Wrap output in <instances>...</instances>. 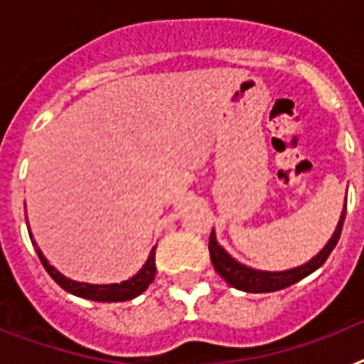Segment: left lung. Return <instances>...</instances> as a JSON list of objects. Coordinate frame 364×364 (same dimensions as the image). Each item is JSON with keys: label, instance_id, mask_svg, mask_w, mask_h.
I'll use <instances>...</instances> for the list:
<instances>
[{"label": "left lung", "instance_id": "8db88e82", "mask_svg": "<svg viewBox=\"0 0 364 364\" xmlns=\"http://www.w3.org/2000/svg\"><path fill=\"white\" fill-rule=\"evenodd\" d=\"M344 219L346 213H342V219H340L338 227L334 230L333 238L328 240V243L323 247L321 253L316 255L310 262H306V264L299 266V268H293V270L262 272L240 264L217 243L213 230L210 234V259L213 266H215V270L219 272V276L227 283H230L232 287L240 289V291H245V293H272V291H279V289L291 287L293 283L300 282L302 277L310 276L311 272H316L328 259V255L336 247V243L340 240Z\"/></svg>", "mask_w": 364, "mask_h": 364}]
</instances>
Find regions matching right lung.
<instances>
[{
	"instance_id": "obj_1",
	"label": "right lung",
	"mask_w": 364,
	"mask_h": 364,
	"mask_svg": "<svg viewBox=\"0 0 364 364\" xmlns=\"http://www.w3.org/2000/svg\"><path fill=\"white\" fill-rule=\"evenodd\" d=\"M31 238V234H30ZM36 245V242H33ZM37 257L41 260V264L45 266V270L48 272V276L53 277L54 282L58 283L60 287L68 291V293L81 296V299L96 300V302H124V300H132L139 296L145 289L153 283L154 274H156V264H154V247L149 255L147 262L143 266L141 270L137 272L136 276L122 283H113V285H90V283H79L71 282L65 276H62L56 268L48 264V260L43 257V253L36 247Z\"/></svg>"
}]
</instances>
